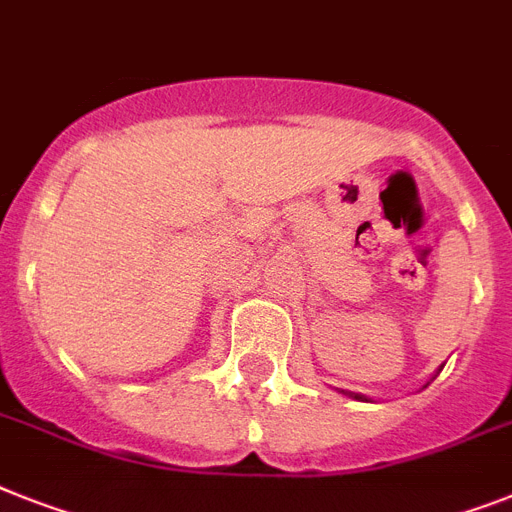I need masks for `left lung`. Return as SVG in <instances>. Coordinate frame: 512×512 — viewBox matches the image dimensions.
<instances>
[{
	"mask_svg": "<svg viewBox=\"0 0 512 512\" xmlns=\"http://www.w3.org/2000/svg\"><path fill=\"white\" fill-rule=\"evenodd\" d=\"M348 395H350V398H356V400H369L366 395H358V392H348Z\"/></svg>",
	"mask_w": 512,
	"mask_h": 512,
	"instance_id": "1",
	"label": "left lung"
}]
</instances>
